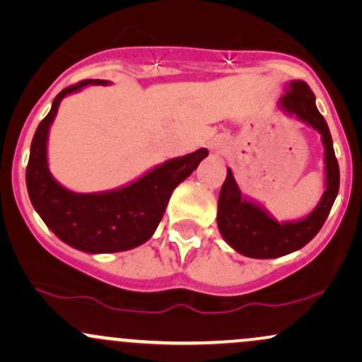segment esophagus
Listing matches in <instances>:
<instances>
[{
  "label": "esophagus",
  "instance_id": "esophagus-1",
  "mask_svg": "<svg viewBox=\"0 0 362 362\" xmlns=\"http://www.w3.org/2000/svg\"><path fill=\"white\" fill-rule=\"evenodd\" d=\"M209 148L213 149V151H216V153H221L223 149L226 148V139H223V138H214V139L209 143Z\"/></svg>",
  "mask_w": 362,
  "mask_h": 362
}]
</instances>
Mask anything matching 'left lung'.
<instances>
[{"label":"left lung","mask_w":362,"mask_h":362,"mask_svg":"<svg viewBox=\"0 0 362 362\" xmlns=\"http://www.w3.org/2000/svg\"><path fill=\"white\" fill-rule=\"evenodd\" d=\"M277 107L284 114L318 131L322 136L325 192L320 197L315 209L305 218L277 221L264 206L257 204L250 197H245L236 184L233 172L228 168L226 180L219 192L216 221L224 242L250 259H277L310 243L325 223L339 194L340 173L334 143L325 119L317 109L313 91L305 81H289Z\"/></svg>","instance_id":"1"}]
</instances>
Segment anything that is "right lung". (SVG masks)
I'll use <instances>...</instances> for the list:
<instances>
[{"label": "right lung", "instance_id": "right-lung-1", "mask_svg": "<svg viewBox=\"0 0 362 362\" xmlns=\"http://www.w3.org/2000/svg\"><path fill=\"white\" fill-rule=\"evenodd\" d=\"M107 80H85L54 98L51 112L37 127L27 165V190L32 206L61 242L85 253L126 252L146 243L163 218L172 192L204 158L206 148L172 158L146 173L103 192L80 194L66 189L49 170L47 141L62 98Z\"/></svg>", "mask_w": 362, "mask_h": 362}]
</instances>
